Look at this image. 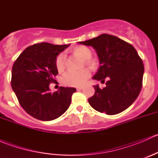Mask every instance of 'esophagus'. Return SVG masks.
<instances>
[{"mask_svg":"<svg viewBox=\"0 0 158 158\" xmlns=\"http://www.w3.org/2000/svg\"><path fill=\"white\" fill-rule=\"evenodd\" d=\"M82 89H83V87H82V86H79V87H77V88H76V89H77L78 91H79V90H82Z\"/></svg>","mask_w":158,"mask_h":158,"instance_id":"obj_1","label":"esophagus"}]
</instances>
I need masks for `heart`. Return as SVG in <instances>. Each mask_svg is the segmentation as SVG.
<instances>
[{
    "mask_svg": "<svg viewBox=\"0 0 158 158\" xmlns=\"http://www.w3.org/2000/svg\"><path fill=\"white\" fill-rule=\"evenodd\" d=\"M74 52L76 55L79 56L84 60H89L92 57V52L91 49L86 47H79L74 49ZM89 65H93V62L87 60ZM66 64V55L64 52H61L57 56L56 59V66L59 71L64 69ZM91 75V72L89 69H84L80 71H73L69 70L64 73L63 76V81L66 85L70 86H79L86 82Z\"/></svg>",
    "mask_w": 158,
    "mask_h": 158,
    "instance_id": "1",
    "label": "heart"
}]
</instances>
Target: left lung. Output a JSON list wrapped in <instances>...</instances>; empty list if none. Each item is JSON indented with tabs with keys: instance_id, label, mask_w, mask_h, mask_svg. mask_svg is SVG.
<instances>
[{
	"instance_id": "1",
	"label": "left lung",
	"mask_w": 158,
	"mask_h": 158,
	"mask_svg": "<svg viewBox=\"0 0 158 158\" xmlns=\"http://www.w3.org/2000/svg\"><path fill=\"white\" fill-rule=\"evenodd\" d=\"M79 44L92 46L98 54L100 66L92 79L102 83L107 79L105 88L94 85L95 94L89 98L90 106L110 115L128 109L142 88L144 68L136 49L123 40L107 33Z\"/></svg>"
}]
</instances>
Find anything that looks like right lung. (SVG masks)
Returning <instances> with one entry per match:
<instances>
[{"instance_id":"1","label":"right lung","mask_w":158,"mask_h":158,"mask_svg":"<svg viewBox=\"0 0 158 158\" xmlns=\"http://www.w3.org/2000/svg\"><path fill=\"white\" fill-rule=\"evenodd\" d=\"M69 45L40 43L21 52L12 67L11 86L23 109L32 117L52 121L69 107L75 88L60 86L49 92V84L58 74L56 59Z\"/></svg>"}]
</instances>
